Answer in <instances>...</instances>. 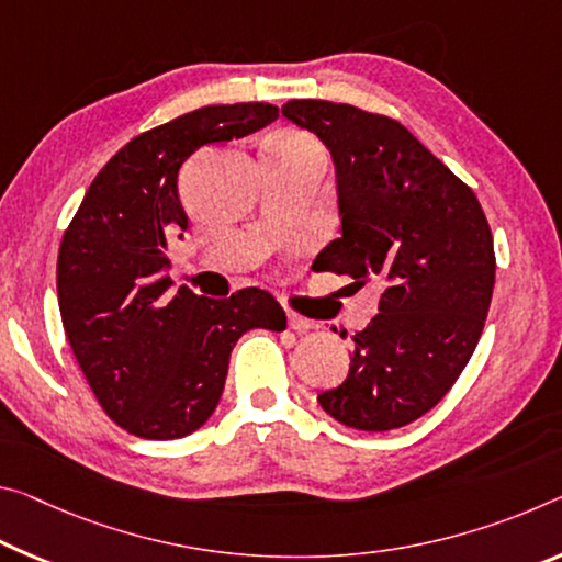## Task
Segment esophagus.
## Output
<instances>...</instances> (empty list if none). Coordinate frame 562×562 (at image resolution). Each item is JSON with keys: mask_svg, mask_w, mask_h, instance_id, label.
I'll list each match as a JSON object with an SVG mask.
<instances>
[{"mask_svg": "<svg viewBox=\"0 0 562 562\" xmlns=\"http://www.w3.org/2000/svg\"><path fill=\"white\" fill-rule=\"evenodd\" d=\"M288 325L292 329H297V333H307V329H313V323H310L307 317L297 315V313H288Z\"/></svg>", "mask_w": 562, "mask_h": 562, "instance_id": "esophagus-1", "label": "esophagus"}]
</instances>
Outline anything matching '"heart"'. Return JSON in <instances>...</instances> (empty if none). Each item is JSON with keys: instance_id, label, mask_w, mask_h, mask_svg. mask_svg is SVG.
Returning <instances> with one entry per match:
<instances>
[{"instance_id": "obj_1", "label": "heart", "mask_w": 562, "mask_h": 562, "mask_svg": "<svg viewBox=\"0 0 562 562\" xmlns=\"http://www.w3.org/2000/svg\"><path fill=\"white\" fill-rule=\"evenodd\" d=\"M274 142H282V145H292V147H310V149H319V145L315 139H310L305 135H297V132H292V135H282ZM323 153V149H319Z\"/></svg>"}]
</instances>
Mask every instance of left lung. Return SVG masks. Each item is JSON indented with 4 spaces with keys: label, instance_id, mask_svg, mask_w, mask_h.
Listing matches in <instances>:
<instances>
[{
    "label": "left lung",
    "instance_id": "left-lung-1",
    "mask_svg": "<svg viewBox=\"0 0 562 562\" xmlns=\"http://www.w3.org/2000/svg\"><path fill=\"white\" fill-rule=\"evenodd\" d=\"M282 114L335 162L342 237L319 252L325 270L385 288L352 337L345 382L317 400L347 427L395 430L438 405L473 358L495 284L487 217L397 120L325 100H290Z\"/></svg>",
    "mask_w": 562,
    "mask_h": 562
}]
</instances>
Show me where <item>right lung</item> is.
Wrapping results in <instances>:
<instances>
[{
    "label": "right lung",
    "mask_w": 562,
    "mask_h": 562,
    "mask_svg": "<svg viewBox=\"0 0 562 562\" xmlns=\"http://www.w3.org/2000/svg\"><path fill=\"white\" fill-rule=\"evenodd\" d=\"M278 114L265 102L212 104L142 132L94 177L61 237V325L94 397L130 435L175 440L198 430L215 413L239 337L288 327L267 290L200 297L172 290L167 274V243L187 229L177 190L184 159Z\"/></svg>",
    "instance_id": "right-lung-1"
}]
</instances>
